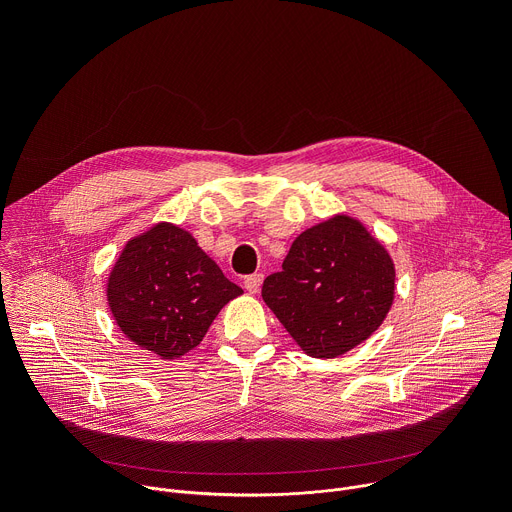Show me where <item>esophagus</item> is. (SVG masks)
I'll use <instances>...</instances> for the list:
<instances>
[{
  "instance_id": "obj_1",
  "label": "esophagus",
  "mask_w": 512,
  "mask_h": 512,
  "mask_svg": "<svg viewBox=\"0 0 512 512\" xmlns=\"http://www.w3.org/2000/svg\"><path fill=\"white\" fill-rule=\"evenodd\" d=\"M243 283H245V289L249 291V294H257V291L261 289V283H263V273H253V275H247Z\"/></svg>"
}]
</instances>
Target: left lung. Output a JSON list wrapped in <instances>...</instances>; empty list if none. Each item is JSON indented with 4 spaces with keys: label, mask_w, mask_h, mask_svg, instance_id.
<instances>
[{
    "label": "left lung",
    "mask_w": 512,
    "mask_h": 512,
    "mask_svg": "<svg viewBox=\"0 0 512 512\" xmlns=\"http://www.w3.org/2000/svg\"><path fill=\"white\" fill-rule=\"evenodd\" d=\"M395 294L387 251L348 216L302 233L261 296L310 356H340L385 320Z\"/></svg>",
    "instance_id": "8db88e82"
}]
</instances>
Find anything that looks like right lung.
Returning a JSON list of instances; mask_svg holds the SVG:
<instances>
[{
  "label": "right lung",
  "mask_w": 512,
  "mask_h": 512,
  "mask_svg": "<svg viewBox=\"0 0 512 512\" xmlns=\"http://www.w3.org/2000/svg\"><path fill=\"white\" fill-rule=\"evenodd\" d=\"M243 294L190 233L160 223L117 259L107 298L131 342L162 358L196 348L221 308Z\"/></svg>",
  "instance_id": "1"
}]
</instances>
